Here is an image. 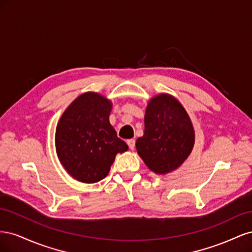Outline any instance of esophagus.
<instances>
[{"label": "esophagus", "instance_id": "34e87169", "mask_svg": "<svg viewBox=\"0 0 252 252\" xmlns=\"http://www.w3.org/2000/svg\"><path fill=\"white\" fill-rule=\"evenodd\" d=\"M127 144H128L129 148H130L131 150L134 149V146H135V141H134V140H128V141H127Z\"/></svg>", "mask_w": 252, "mask_h": 252}]
</instances>
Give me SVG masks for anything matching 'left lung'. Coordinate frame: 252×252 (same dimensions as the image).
<instances>
[{"label": "left lung", "mask_w": 252, "mask_h": 252, "mask_svg": "<svg viewBox=\"0 0 252 252\" xmlns=\"http://www.w3.org/2000/svg\"><path fill=\"white\" fill-rule=\"evenodd\" d=\"M144 134L135 142L148 168L163 175L178 169L194 146V128L187 111L169 94L152 96L144 117Z\"/></svg>", "instance_id": "left-lung-1"}]
</instances>
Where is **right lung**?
Masks as SVG:
<instances>
[{
    "label": "right lung",
    "instance_id": "right-lung-1",
    "mask_svg": "<svg viewBox=\"0 0 252 252\" xmlns=\"http://www.w3.org/2000/svg\"><path fill=\"white\" fill-rule=\"evenodd\" d=\"M112 103L88 91L68 106L56 128V151L67 173L86 184L100 182L118 154L128 150L109 122Z\"/></svg>",
    "mask_w": 252,
    "mask_h": 252
}]
</instances>
